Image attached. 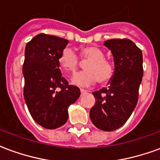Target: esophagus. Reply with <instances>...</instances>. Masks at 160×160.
I'll return each mask as SVG.
<instances>
[{
  "label": "esophagus",
  "instance_id": "esophagus-1",
  "mask_svg": "<svg viewBox=\"0 0 160 160\" xmlns=\"http://www.w3.org/2000/svg\"><path fill=\"white\" fill-rule=\"evenodd\" d=\"M80 93H81V94L87 93V91H85L84 89H80Z\"/></svg>",
  "mask_w": 160,
  "mask_h": 160
}]
</instances>
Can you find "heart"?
Segmentation results:
<instances>
[{
	"label": "heart",
	"mask_w": 160,
	"mask_h": 160,
	"mask_svg": "<svg viewBox=\"0 0 160 160\" xmlns=\"http://www.w3.org/2000/svg\"><path fill=\"white\" fill-rule=\"evenodd\" d=\"M80 56L84 60H89L85 67L87 71L74 74L71 83L80 87H89L97 83L109 82L114 75L115 68L110 60L104 58L103 49L95 45L84 46L80 48ZM61 68L67 73H74L79 68L80 60L75 52L70 48L63 49L59 59Z\"/></svg>",
	"instance_id": "heart-1"
}]
</instances>
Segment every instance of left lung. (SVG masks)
I'll list each match as a JSON object with an SVG mask.
<instances>
[{
	"label": "left lung",
	"instance_id": "1",
	"mask_svg": "<svg viewBox=\"0 0 160 160\" xmlns=\"http://www.w3.org/2000/svg\"><path fill=\"white\" fill-rule=\"evenodd\" d=\"M104 45L113 56L115 73L107 87L92 92L96 103L90 118L98 128L113 131L127 122L137 104L143 58L141 49L129 39H110Z\"/></svg>",
	"mask_w": 160,
	"mask_h": 160
}]
</instances>
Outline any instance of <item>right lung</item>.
<instances>
[{
  "instance_id": "1",
  "label": "right lung",
  "mask_w": 160,
  "mask_h": 160,
  "mask_svg": "<svg viewBox=\"0 0 160 160\" xmlns=\"http://www.w3.org/2000/svg\"><path fill=\"white\" fill-rule=\"evenodd\" d=\"M68 43L67 39L41 33L25 49L24 98L34 121L48 129L66 123L68 109L80 96L79 87L68 85L59 68L58 59Z\"/></svg>"
}]
</instances>
